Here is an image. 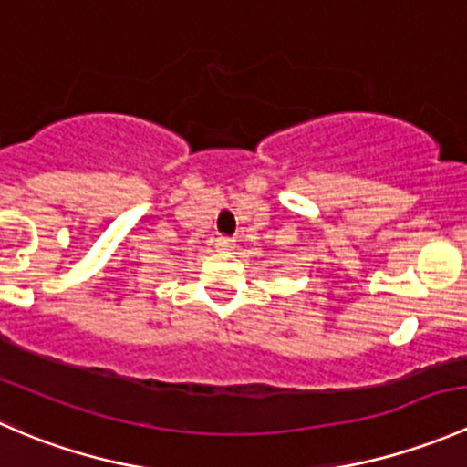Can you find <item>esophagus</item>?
Here are the masks:
<instances>
[{
    "instance_id": "1",
    "label": "esophagus",
    "mask_w": 467,
    "mask_h": 467,
    "mask_svg": "<svg viewBox=\"0 0 467 467\" xmlns=\"http://www.w3.org/2000/svg\"><path fill=\"white\" fill-rule=\"evenodd\" d=\"M214 248H216V251H233L234 242L230 237H216L214 239Z\"/></svg>"
}]
</instances>
